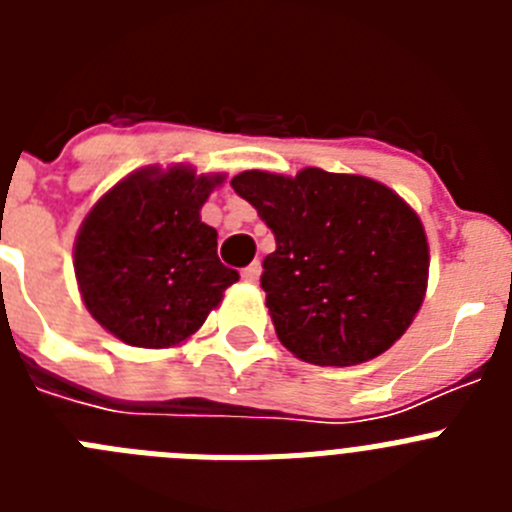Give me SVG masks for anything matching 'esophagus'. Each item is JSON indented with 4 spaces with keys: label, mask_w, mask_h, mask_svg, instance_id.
<instances>
[{
    "label": "esophagus",
    "mask_w": 512,
    "mask_h": 512,
    "mask_svg": "<svg viewBox=\"0 0 512 512\" xmlns=\"http://www.w3.org/2000/svg\"><path fill=\"white\" fill-rule=\"evenodd\" d=\"M241 277H243V282H248V284L259 282V277H261V264H259V261H253L251 266H246V269L241 271Z\"/></svg>",
    "instance_id": "34e87169"
}]
</instances>
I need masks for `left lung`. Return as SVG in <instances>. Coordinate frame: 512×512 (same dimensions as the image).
<instances>
[{"label": "left lung", "mask_w": 512, "mask_h": 512, "mask_svg": "<svg viewBox=\"0 0 512 512\" xmlns=\"http://www.w3.org/2000/svg\"><path fill=\"white\" fill-rule=\"evenodd\" d=\"M233 189L274 233L261 287L287 351L307 364L354 366L384 354L413 323L428 287L418 212L359 174L243 171Z\"/></svg>", "instance_id": "8db88e82"}]
</instances>
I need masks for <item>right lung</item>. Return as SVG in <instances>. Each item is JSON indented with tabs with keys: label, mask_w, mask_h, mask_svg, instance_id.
<instances>
[{
	"label": "right lung",
	"mask_w": 512,
	"mask_h": 512,
	"mask_svg": "<svg viewBox=\"0 0 512 512\" xmlns=\"http://www.w3.org/2000/svg\"><path fill=\"white\" fill-rule=\"evenodd\" d=\"M225 174L148 166L125 176L81 223L74 271L92 318L122 343L171 348L192 338L238 271L217 259L200 210Z\"/></svg>",
	"instance_id": "obj_1"
}]
</instances>
